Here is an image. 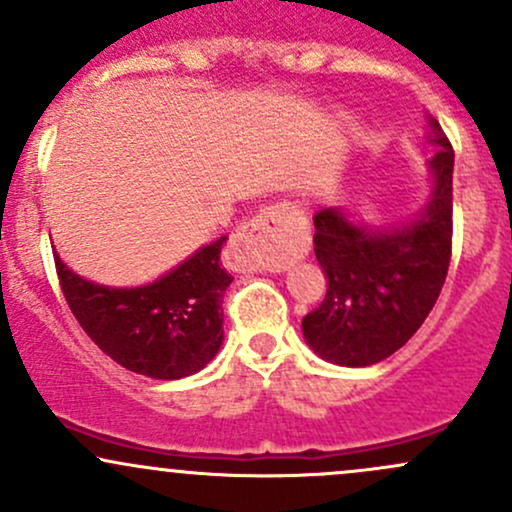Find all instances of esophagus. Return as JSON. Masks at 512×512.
Listing matches in <instances>:
<instances>
[{"label": "esophagus", "instance_id": "esophagus-1", "mask_svg": "<svg viewBox=\"0 0 512 512\" xmlns=\"http://www.w3.org/2000/svg\"><path fill=\"white\" fill-rule=\"evenodd\" d=\"M298 212L285 202L263 207L234 239V266L239 271H283L302 258L295 239Z\"/></svg>", "mask_w": 512, "mask_h": 512}]
</instances>
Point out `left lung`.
I'll use <instances>...</instances> for the list:
<instances>
[{
    "label": "left lung",
    "mask_w": 512,
    "mask_h": 512,
    "mask_svg": "<svg viewBox=\"0 0 512 512\" xmlns=\"http://www.w3.org/2000/svg\"><path fill=\"white\" fill-rule=\"evenodd\" d=\"M434 188L415 222L356 227L339 210L315 214V256L327 276L322 305L302 317L315 354L339 366L388 359L420 329L447 280L452 258L454 148L430 119Z\"/></svg>",
    "instance_id": "1"
}]
</instances>
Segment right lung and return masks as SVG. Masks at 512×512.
<instances>
[{"instance_id":"1","label":"right lung","mask_w":512,"mask_h":512,"mask_svg":"<svg viewBox=\"0 0 512 512\" xmlns=\"http://www.w3.org/2000/svg\"><path fill=\"white\" fill-rule=\"evenodd\" d=\"M227 236L141 288H107L70 271L56 254L68 307L109 359L148 378L175 381L214 359L224 339L222 300L232 276L219 261Z\"/></svg>"}]
</instances>
